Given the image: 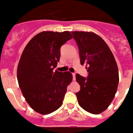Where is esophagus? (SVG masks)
Here are the masks:
<instances>
[{
	"label": "esophagus",
	"instance_id": "obj_1",
	"mask_svg": "<svg viewBox=\"0 0 133 133\" xmlns=\"http://www.w3.org/2000/svg\"><path fill=\"white\" fill-rule=\"evenodd\" d=\"M72 76H73V80H76V74L73 73L72 74Z\"/></svg>",
	"mask_w": 133,
	"mask_h": 133
}]
</instances>
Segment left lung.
<instances>
[{"mask_svg":"<svg viewBox=\"0 0 133 133\" xmlns=\"http://www.w3.org/2000/svg\"><path fill=\"white\" fill-rule=\"evenodd\" d=\"M78 47L80 63H85L87 78L77 74L80 90L76 92L80 106L89 113L99 114L114 98L119 82L116 61L103 40L93 32H72Z\"/></svg>","mask_w":133,"mask_h":133,"instance_id":"1","label":"left lung"}]
</instances>
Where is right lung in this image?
Masks as SVG:
<instances>
[{
	"label": "right lung",
	"mask_w": 133,
	"mask_h": 133,
	"mask_svg": "<svg viewBox=\"0 0 133 133\" xmlns=\"http://www.w3.org/2000/svg\"><path fill=\"white\" fill-rule=\"evenodd\" d=\"M72 38L68 31H44L32 38L23 50L17 80L26 101L38 113L51 114L63 103L72 74L53 70L59 61L61 46Z\"/></svg>",
	"instance_id": "1"
}]
</instances>
